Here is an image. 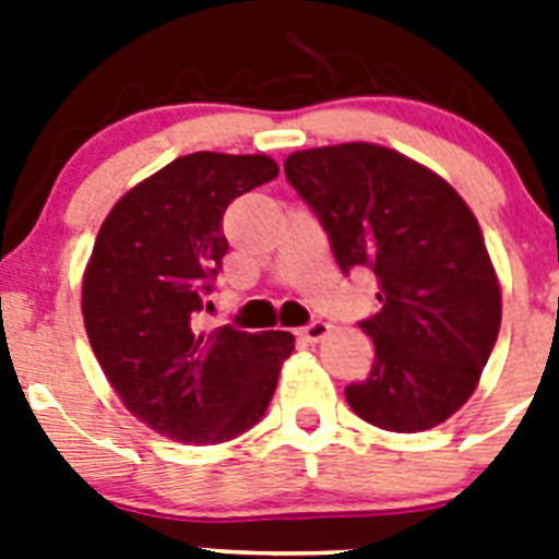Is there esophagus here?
<instances>
[{"label":"esophagus","mask_w":559,"mask_h":559,"mask_svg":"<svg viewBox=\"0 0 559 559\" xmlns=\"http://www.w3.org/2000/svg\"><path fill=\"white\" fill-rule=\"evenodd\" d=\"M299 333H302L308 341H322L324 335L330 333V324L322 322V319H310V322L305 324V328L299 330Z\"/></svg>","instance_id":"34e87169"}]
</instances>
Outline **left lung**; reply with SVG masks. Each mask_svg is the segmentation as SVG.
Here are the masks:
<instances>
[{
  "instance_id": "obj_1",
  "label": "left lung",
  "mask_w": 559,
  "mask_h": 559,
  "mask_svg": "<svg viewBox=\"0 0 559 559\" xmlns=\"http://www.w3.org/2000/svg\"><path fill=\"white\" fill-rule=\"evenodd\" d=\"M285 179L328 231L344 274L378 276L367 380L344 389L360 419L417 433L467 403L501 328V290L471 206L448 181L369 142L290 153Z\"/></svg>"
}]
</instances>
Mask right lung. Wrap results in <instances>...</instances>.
Instances as JSON below:
<instances>
[{
    "label": "right lung",
    "instance_id": "add662e5",
    "mask_svg": "<svg viewBox=\"0 0 559 559\" xmlns=\"http://www.w3.org/2000/svg\"><path fill=\"white\" fill-rule=\"evenodd\" d=\"M269 156L190 153L126 192L103 221L83 276V322L114 392L147 428L215 445L265 417L285 330L195 324L224 269L226 206L276 179Z\"/></svg>",
    "mask_w": 559,
    "mask_h": 559
}]
</instances>
